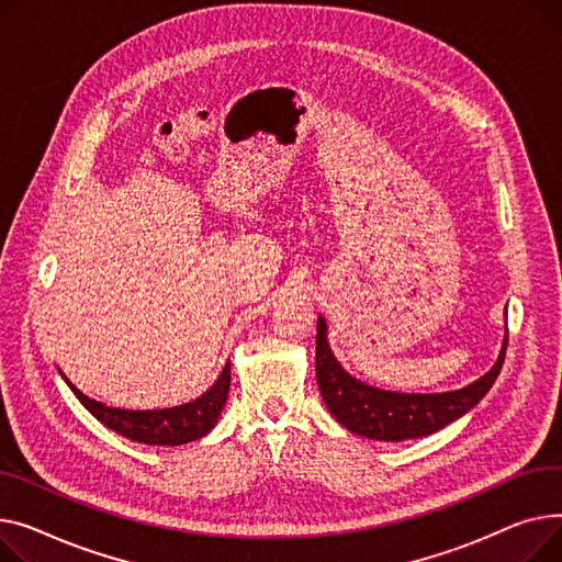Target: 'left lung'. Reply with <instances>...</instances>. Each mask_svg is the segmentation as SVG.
<instances>
[{
	"mask_svg": "<svg viewBox=\"0 0 562 562\" xmlns=\"http://www.w3.org/2000/svg\"><path fill=\"white\" fill-rule=\"evenodd\" d=\"M315 372L322 400L347 431L379 442L431 436L470 413L497 381L508 345V328L494 366L474 383L449 392H394L351 376L328 345L326 319L317 317Z\"/></svg>",
	"mask_w": 562,
	"mask_h": 562,
	"instance_id": "8db88e82",
	"label": "left lung"
}]
</instances>
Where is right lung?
Wrapping results in <instances>:
<instances>
[{
	"mask_svg": "<svg viewBox=\"0 0 562 562\" xmlns=\"http://www.w3.org/2000/svg\"><path fill=\"white\" fill-rule=\"evenodd\" d=\"M58 374L63 376L65 383L70 385L75 397L83 404V408L94 419H99L106 428H111V431H115L126 440L154 445V447H179V445L209 436L222 415V408L228 397V387H231V362L226 360L222 374L202 394V397H196L181 406H172V408L126 411V408H113L86 397V394L60 370Z\"/></svg>",
	"mask_w": 562,
	"mask_h": 562,
	"instance_id": "right-lung-1",
	"label": "right lung"
}]
</instances>
